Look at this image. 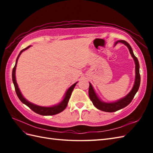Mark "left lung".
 <instances>
[{
	"label": "left lung",
	"instance_id": "1",
	"mask_svg": "<svg viewBox=\"0 0 153 153\" xmlns=\"http://www.w3.org/2000/svg\"><path fill=\"white\" fill-rule=\"evenodd\" d=\"M118 42L120 43H123L126 45L127 47H128V49L129 51V53L131 54L132 57L134 58L135 63V83L134 87L131 89L128 95L126 96L124 98L119 100L118 101H116L114 102H110V103H106L102 102L100 100L98 97L97 96L96 93L94 91L91 84L89 83V98L91 100L93 105L95 106L99 110H102L104 112H116L117 110H119L120 109H122L123 108L128 106L129 103H130L133 99L134 98V96L135 95L136 93L137 92V91L139 88V85H140V82H141V77H140V74H139V61L137 60V57H136L134 53H133L132 48L130 45L128 43H127L126 41L121 40V41H118L116 42V43H118Z\"/></svg>",
	"mask_w": 153,
	"mask_h": 153
}]
</instances>
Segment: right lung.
<instances>
[{"label":"right lung","mask_w":153,"mask_h":153,"mask_svg":"<svg viewBox=\"0 0 153 153\" xmlns=\"http://www.w3.org/2000/svg\"><path fill=\"white\" fill-rule=\"evenodd\" d=\"M30 47L31 46H28L27 47L24 48V49L21 51V52L19 53V55L18 56L17 59H16L15 66L12 70V81H13V83H14V85L16 95H17L19 99L21 100V102L25 104V105L27 106L29 108L31 109L35 113L38 114L43 115V116H53V115L57 114L62 112L63 110L66 108V106L68 105V101H69V99L71 97V93H72L74 87H75V86H76L77 83H74L73 85H71L70 88L68 89V90L67 91V92L66 93V95H65V97H64V100L60 104H58V105L52 106V107H43V106H39L35 105H34V104H32L29 101H27V100L22 96L20 91H19V89L18 88V84H17V83H16V81L15 72H16V64H17L18 60L19 57V55L22 54L23 51H24L25 50L27 49V48Z\"/></svg>","instance_id":"1"}]
</instances>
